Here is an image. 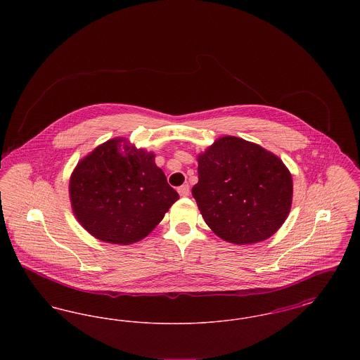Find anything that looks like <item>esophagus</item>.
I'll return each mask as SVG.
<instances>
[{
  "label": "esophagus",
  "mask_w": 360,
  "mask_h": 360,
  "mask_svg": "<svg viewBox=\"0 0 360 360\" xmlns=\"http://www.w3.org/2000/svg\"><path fill=\"white\" fill-rule=\"evenodd\" d=\"M178 193L181 197H188V193H190V186L188 184L186 185H182L181 188H178Z\"/></svg>",
  "instance_id": "34e87169"
}]
</instances>
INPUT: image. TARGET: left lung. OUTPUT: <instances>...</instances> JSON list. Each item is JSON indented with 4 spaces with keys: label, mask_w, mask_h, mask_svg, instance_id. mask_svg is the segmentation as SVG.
Segmentation results:
<instances>
[{
    "label": "left lung",
    "mask_w": 360,
    "mask_h": 360,
    "mask_svg": "<svg viewBox=\"0 0 360 360\" xmlns=\"http://www.w3.org/2000/svg\"><path fill=\"white\" fill-rule=\"evenodd\" d=\"M191 194L206 225L233 244L269 239L290 213L292 179L282 159L252 141L223 136L197 155Z\"/></svg>",
    "instance_id": "obj_1"
}]
</instances>
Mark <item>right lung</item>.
Instances as JSON below:
<instances>
[{
	"label": "right lung",
	"mask_w": 360,
	"mask_h": 360,
	"mask_svg": "<svg viewBox=\"0 0 360 360\" xmlns=\"http://www.w3.org/2000/svg\"><path fill=\"white\" fill-rule=\"evenodd\" d=\"M69 194L78 223L96 239L120 245L148 236L179 198L154 153L125 137L105 141L78 162Z\"/></svg>",
	"instance_id": "right-lung-1"
}]
</instances>
